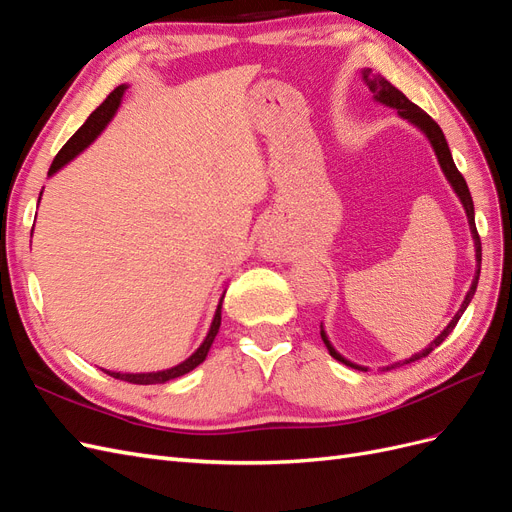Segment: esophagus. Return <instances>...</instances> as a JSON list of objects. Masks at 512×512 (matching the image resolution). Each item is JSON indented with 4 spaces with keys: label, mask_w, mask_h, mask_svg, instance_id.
Segmentation results:
<instances>
[{
    "label": "esophagus",
    "mask_w": 512,
    "mask_h": 512,
    "mask_svg": "<svg viewBox=\"0 0 512 512\" xmlns=\"http://www.w3.org/2000/svg\"><path fill=\"white\" fill-rule=\"evenodd\" d=\"M262 254L269 256V258H275L277 254H280V245H277L273 239H265L262 241Z\"/></svg>",
    "instance_id": "34e87169"
}]
</instances>
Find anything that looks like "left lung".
Listing matches in <instances>:
<instances>
[{"label":"left lung","mask_w":512,"mask_h":512,"mask_svg":"<svg viewBox=\"0 0 512 512\" xmlns=\"http://www.w3.org/2000/svg\"><path fill=\"white\" fill-rule=\"evenodd\" d=\"M361 74H363V81H365V85L369 87L371 94H374V100H376L378 104H384V106H389V108H395L397 115H399L401 119H406L408 123H412V126H414L416 130H421V132L425 134V138L429 141V145H431L433 153H436L438 164H440V168H442V173H444L446 181L451 183L453 192L457 194L459 203L463 205V211H466V215H468V224H470V232H472V239H474V256H476V271H474L472 286H470V290H468V294H466V299H463L461 307L457 309V314L453 316V320L446 324L444 331H442L436 339H433V342H431L425 350L412 354L410 359L397 361V363H393V365H389V367H382V369H393V367L408 365V363H414V361H418V359H423V356H427L431 350H436V348L444 342V339H446L448 335H451V331L457 327L459 318H461V316H463V312H466V309H468V305H470V301H472V297H474V292H476L478 277H480V256H483V254H480V237H478V232H476V222H474V203H472V196H470V190H468V183H466V179H463V175H461L459 170H457V166H455V162H453V156H451V149H448V143H446V138H444V132L440 130L438 123L433 121L425 111H421V108H418L414 102H410L404 94H401V91H399L397 87H393L389 81H386L384 76L374 74V72H371L369 68H365ZM320 335H322V342H324V346L329 348V354L333 356V359H337L339 363H344V365H348V367H352V369L367 371V367H363V365H356V363L348 361L346 356H342V354H339V352L333 348V344L329 342V335H327V331H324L322 324H320Z\"/></svg>","instance_id":"8db88e82"}]
</instances>
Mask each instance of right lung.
<instances>
[{"instance_id":"add662e5","label":"right lung","mask_w":512,"mask_h":512,"mask_svg":"<svg viewBox=\"0 0 512 512\" xmlns=\"http://www.w3.org/2000/svg\"><path fill=\"white\" fill-rule=\"evenodd\" d=\"M126 89H128V85H119V87L113 91V94L108 96V98L96 108V111L87 117V121L83 123V126L74 132V136L70 138V141H68L64 147H61V151L55 156V160H53V164H51V168H49V177H53L55 173H59L61 168H64L68 162H72L76 156H79V153H83V151H85L91 143H94L96 138L104 132V128H106L108 123H111V119L115 117L117 108H119V104H121V100H123V94H126ZM40 196H42V192H40ZM38 203H40V200H38ZM224 294H226V288H224L222 297H220L218 309H215L213 320H211V327H209V333H207V337L203 339V344H200V346L188 356V359L181 361L179 365L162 369V371H143V374H121V371H106V369H102V371H106L108 376H113V378H117V380L132 382V384H164V382H168V380H175V378H179V376H185V374H188V371H192L194 367H198L200 363H203V361L207 359L209 348H211L213 339H215V335H218L220 324H222V301H224Z\"/></svg>"}]
</instances>
